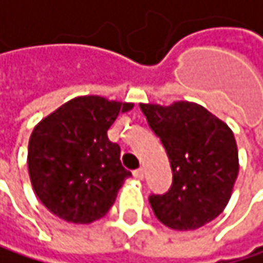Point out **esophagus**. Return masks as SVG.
<instances>
[{
    "instance_id": "1",
    "label": "esophagus",
    "mask_w": 263,
    "mask_h": 263,
    "mask_svg": "<svg viewBox=\"0 0 263 263\" xmlns=\"http://www.w3.org/2000/svg\"><path fill=\"white\" fill-rule=\"evenodd\" d=\"M143 168H137V170H134V177L137 178V180H143Z\"/></svg>"
}]
</instances>
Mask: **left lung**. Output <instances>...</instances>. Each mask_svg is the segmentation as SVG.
<instances>
[{
    "instance_id": "obj_1",
    "label": "left lung",
    "mask_w": 263,
    "mask_h": 263,
    "mask_svg": "<svg viewBox=\"0 0 263 263\" xmlns=\"http://www.w3.org/2000/svg\"><path fill=\"white\" fill-rule=\"evenodd\" d=\"M161 139L174 181L165 194H151L156 218L175 230H194L218 218L238 175V151L230 127L199 104H140Z\"/></svg>"
}]
</instances>
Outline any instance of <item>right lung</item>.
<instances>
[{"instance_id":"right-lung-1","label":"right lung","mask_w":263,"mask_h":263,"mask_svg":"<svg viewBox=\"0 0 263 263\" xmlns=\"http://www.w3.org/2000/svg\"><path fill=\"white\" fill-rule=\"evenodd\" d=\"M134 107L101 96L70 99L45 117L28 145V172L44 206L67 222L89 224L107 215L130 172L107 130Z\"/></svg>"}]
</instances>
